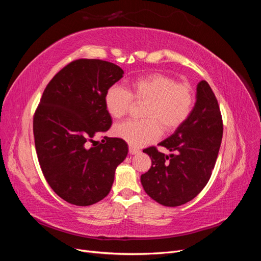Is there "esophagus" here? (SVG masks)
I'll return each mask as SVG.
<instances>
[{
    "mask_svg": "<svg viewBox=\"0 0 261 261\" xmlns=\"http://www.w3.org/2000/svg\"><path fill=\"white\" fill-rule=\"evenodd\" d=\"M128 151H129L130 154H138V153H140V150L139 149H137L135 147H132V146H129Z\"/></svg>",
    "mask_w": 261,
    "mask_h": 261,
    "instance_id": "esophagus-1",
    "label": "esophagus"
}]
</instances>
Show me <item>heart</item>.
<instances>
[{"label": "heart", "mask_w": 261, "mask_h": 261, "mask_svg": "<svg viewBox=\"0 0 261 261\" xmlns=\"http://www.w3.org/2000/svg\"><path fill=\"white\" fill-rule=\"evenodd\" d=\"M132 100L145 101L141 121H125L114 125L113 135L133 147L152 143L164 132L176 129L194 107V92L188 84H177L160 73L149 74L130 81L125 89L111 86L105 94L107 112L121 118L128 112Z\"/></svg>", "instance_id": "heart-1"}]
</instances>
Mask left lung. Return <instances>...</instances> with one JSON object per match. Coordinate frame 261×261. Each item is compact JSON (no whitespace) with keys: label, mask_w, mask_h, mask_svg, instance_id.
<instances>
[{"label":"left lung","mask_w":261,"mask_h":261,"mask_svg":"<svg viewBox=\"0 0 261 261\" xmlns=\"http://www.w3.org/2000/svg\"><path fill=\"white\" fill-rule=\"evenodd\" d=\"M223 124L218 100L207 82L197 84L196 102L187 120L159 144L170 154L154 147L144 150L152 165L140 176L145 192L167 207H177L194 199L207 185L222 140Z\"/></svg>","instance_id":"left-lung-1"}]
</instances>
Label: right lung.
Returning <instances> with one entry per match:
<instances>
[{
	"label": "right lung",
	"instance_id": "1",
	"mask_svg": "<svg viewBox=\"0 0 261 261\" xmlns=\"http://www.w3.org/2000/svg\"><path fill=\"white\" fill-rule=\"evenodd\" d=\"M123 75L113 63L74 61L52 78L35 113V145L43 175L57 195L75 206L103 199L128 153L120 138L105 137L98 145L93 140L111 126L105 94Z\"/></svg>",
	"mask_w": 261,
	"mask_h": 261
}]
</instances>
